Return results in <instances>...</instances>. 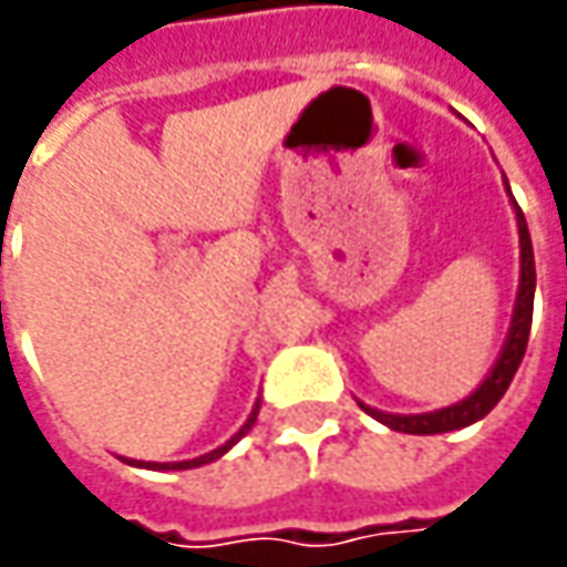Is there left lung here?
Here are the masks:
<instances>
[{
    "mask_svg": "<svg viewBox=\"0 0 567 567\" xmlns=\"http://www.w3.org/2000/svg\"><path fill=\"white\" fill-rule=\"evenodd\" d=\"M517 207V205H514ZM517 233H520V293H517V309H514L512 334L502 350V357L489 372V379L483 381L467 401L435 410V413H423V416H398V413H381L360 403L362 410L379 420L394 432H410V435H435V432H451V429H464V425L476 423L489 413L495 403L502 401V394L508 391L517 365L524 360L527 350V338H530V321H534V287H536V268H534V246H530V233H527V220L524 210L517 207Z\"/></svg>",
    "mask_w": 567,
    "mask_h": 567,
    "instance_id": "left-lung-1",
    "label": "left lung"
}]
</instances>
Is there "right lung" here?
<instances>
[{"mask_svg": "<svg viewBox=\"0 0 567 567\" xmlns=\"http://www.w3.org/2000/svg\"><path fill=\"white\" fill-rule=\"evenodd\" d=\"M255 416H258V406H255V410H251L249 423L243 425V429H239V432H236V435H233V439H229L227 445H224V447H217V451H210V454H205V457H195V461H179V464H144V461H138V464H142V467H147V470H188V467H202V464H210V461H217V457H220V454H227L229 447L236 445V442H239V439H243V435H246V432H249L251 423H255Z\"/></svg>", "mask_w": 567, "mask_h": 567, "instance_id": "add662e5", "label": "right lung"}]
</instances>
